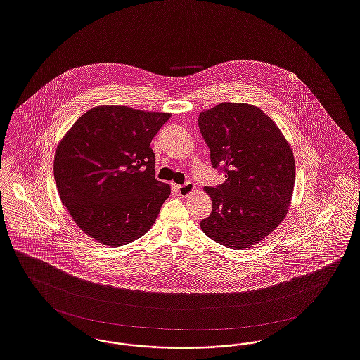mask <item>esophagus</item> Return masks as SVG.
Masks as SVG:
<instances>
[{
  "label": "esophagus",
  "instance_id": "1",
  "mask_svg": "<svg viewBox=\"0 0 360 360\" xmlns=\"http://www.w3.org/2000/svg\"><path fill=\"white\" fill-rule=\"evenodd\" d=\"M174 188L176 190L178 195H181L182 198H186V197H188L191 193H194L195 186H194L193 184H186V185H175Z\"/></svg>",
  "mask_w": 360,
  "mask_h": 360
}]
</instances>
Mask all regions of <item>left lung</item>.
Returning <instances> with one entry per match:
<instances>
[{
    "label": "left lung",
    "mask_w": 360,
    "mask_h": 360,
    "mask_svg": "<svg viewBox=\"0 0 360 360\" xmlns=\"http://www.w3.org/2000/svg\"><path fill=\"white\" fill-rule=\"evenodd\" d=\"M213 167L226 181L205 187L213 203L201 229L231 249L259 244L283 222L292 201L296 165L274 120L248 103H219L198 117Z\"/></svg>",
    "instance_id": "1"
}]
</instances>
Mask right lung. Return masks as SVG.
<instances>
[{"label": "right lung", "mask_w": 360, "mask_h": 360, "mask_svg": "<svg viewBox=\"0 0 360 360\" xmlns=\"http://www.w3.org/2000/svg\"><path fill=\"white\" fill-rule=\"evenodd\" d=\"M170 116L99 105L58 142L53 160L58 195L86 236L115 248L151 229L172 188L154 176L150 143Z\"/></svg>", "instance_id": "add662e5"}]
</instances>
